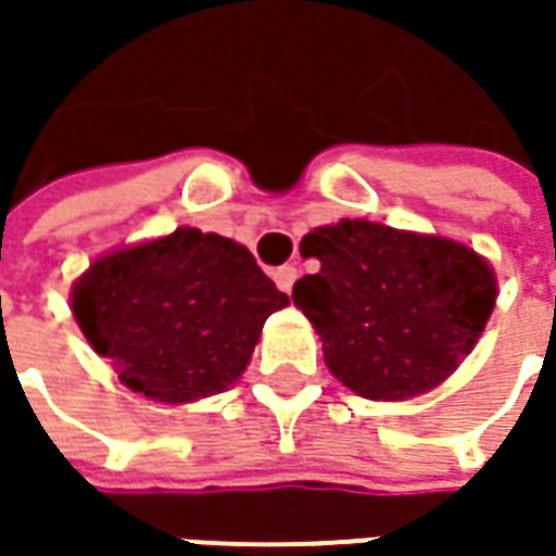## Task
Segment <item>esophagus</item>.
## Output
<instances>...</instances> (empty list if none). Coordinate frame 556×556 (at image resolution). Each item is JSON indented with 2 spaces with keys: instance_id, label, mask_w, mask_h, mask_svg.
I'll list each match as a JSON object with an SVG mask.
<instances>
[{
  "instance_id": "obj_1",
  "label": "esophagus",
  "mask_w": 556,
  "mask_h": 556,
  "mask_svg": "<svg viewBox=\"0 0 556 556\" xmlns=\"http://www.w3.org/2000/svg\"><path fill=\"white\" fill-rule=\"evenodd\" d=\"M296 278H300L296 266L275 268V285H278V290H285V293H290V290H293V281H296Z\"/></svg>"
}]
</instances>
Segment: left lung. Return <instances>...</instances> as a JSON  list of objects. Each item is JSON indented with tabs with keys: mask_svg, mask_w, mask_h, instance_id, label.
Listing matches in <instances>:
<instances>
[{
	"mask_svg": "<svg viewBox=\"0 0 556 556\" xmlns=\"http://www.w3.org/2000/svg\"><path fill=\"white\" fill-rule=\"evenodd\" d=\"M300 253L321 268L293 285V303L333 377L374 402L439 387L495 309L492 266L448 238L340 219L309 231Z\"/></svg>",
	"mask_w": 556,
	"mask_h": 556,
	"instance_id": "obj_1",
	"label": "left lung"
}]
</instances>
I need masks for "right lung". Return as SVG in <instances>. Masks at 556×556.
Returning a JSON list of instances; mask_svg holds the SVG:
<instances>
[{"label":"right lung","mask_w":556,"mask_h":556,"mask_svg":"<svg viewBox=\"0 0 556 556\" xmlns=\"http://www.w3.org/2000/svg\"><path fill=\"white\" fill-rule=\"evenodd\" d=\"M285 306L244 244L188 225L98 256L71 290L92 350L129 390L166 405L228 390Z\"/></svg>","instance_id":"1"}]
</instances>
